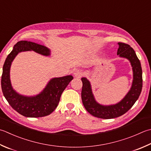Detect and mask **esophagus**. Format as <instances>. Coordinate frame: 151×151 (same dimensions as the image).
<instances>
[{
	"label": "esophagus",
	"instance_id": "esophagus-1",
	"mask_svg": "<svg viewBox=\"0 0 151 151\" xmlns=\"http://www.w3.org/2000/svg\"><path fill=\"white\" fill-rule=\"evenodd\" d=\"M83 75V72L81 70H76V71L74 73V76L76 78H81V76Z\"/></svg>",
	"mask_w": 151,
	"mask_h": 151
}]
</instances>
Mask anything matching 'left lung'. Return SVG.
<instances>
[{
    "instance_id": "8db88e82",
    "label": "left lung",
    "mask_w": 151,
    "mask_h": 151,
    "mask_svg": "<svg viewBox=\"0 0 151 151\" xmlns=\"http://www.w3.org/2000/svg\"><path fill=\"white\" fill-rule=\"evenodd\" d=\"M117 55L120 58H126L130 62L133 70V81L130 90L124 97L114 105H103L97 103L91 90L90 82L82 78V88L81 97L82 103L86 111L99 119H110L122 116L132 108L140 96L143 86L142 69L134 50L128 44L119 42Z\"/></svg>"
}]
</instances>
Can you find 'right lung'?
Returning <instances> with one entry per match:
<instances>
[{"mask_svg":"<svg viewBox=\"0 0 151 151\" xmlns=\"http://www.w3.org/2000/svg\"><path fill=\"white\" fill-rule=\"evenodd\" d=\"M34 51L38 54L50 56L51 52L47 47L27 40H21L15 44L6 59L2 68L1 88L9 104L15 111L25 117L38 118L51 114L58 107L62 93L73 79L67 75L53 78L40 93L34 96L21 95L15 90L10 81V67L16 56L22 52Z\"/></svg>","mask_w":151,"mask_h":151,"instance_id":"1","label":"right lung"}]
</instances>
